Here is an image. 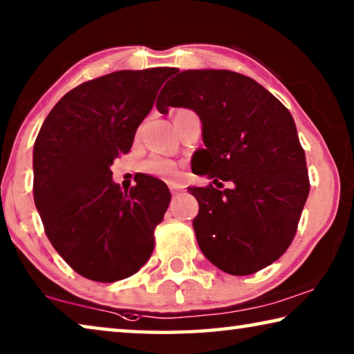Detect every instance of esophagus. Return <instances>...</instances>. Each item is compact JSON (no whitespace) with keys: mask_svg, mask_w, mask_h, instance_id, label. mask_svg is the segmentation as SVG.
I'll use <instances>...</instances> for the list:
<instances>
[{"mask_svg":"<svg viewBox=\"0 0 354 354\" xmlns=\"http://www.w3.org/2000/svg\"><path fill=\"white\" fill-rule=\"evenodd\" d=\"M168 187H170V190L173 194H176V192H179V190L183 189V186H179V184H175V183H168Z\"/></svg>","mask_w":354,"mask_h":354,"instance_id":"34e87169","label":"esophagus"}]
</instances>
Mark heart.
I'll use <instances>...</instances> for the list:
<instances>
[{
	"instance_id": "heart-1",
	"label": "heart",
	"mask_w": 354,
	"mask_h": 354,
	"mask_svg": "<svg viewBox=\"0 0 354 354\" xmlns=\"http://www.w3.org/2000/svg\"><path fill=\"white\" fill-rule=\"evenodd\" d=\"M142 170L147 173V175L160 178V179H175L178 176L176 162H173L171 159H167V157H162V156H153L149 157L148 160H145L142 165Z\"/></svg>"
}]
</instances>
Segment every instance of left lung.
<instances>
[{
    "label": "left lung",
    "instance_id": "obj_1",
    "mask_svg": "<svg viewBox=\"0 0 354 354\" xmlns=\"http://www.w3.org/2000/svg\"><path fill=\"white\" fill-rule=\"evenodd\" d=\"M170 77L157 110L186 106L203 124L205 149L194 154L192 171L217 186L233 183L187 187L200 206L192 222L200 249L232 276L258 272L290 248L310 190L293 116L238 72L171 69Z\"/></svg>",
    "mask_w": 354,
    "mask_h": 354
}]
</instances>
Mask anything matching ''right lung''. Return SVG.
<instances>
[{
  "label": "right lung",
  "instance_id": "1",
  "mask_svg": "<svg viewBox=\"0 0 354 354\" xmlns=\"http://www.w3.org/2000/svg\"><path fill=\"white\" fill-rule=\"evenodd\" d=\"M170 67L118 71L66 93L32 151L35 203L55 250L75 272L110 283L136 274L154 250L171 195L138 176L122 192L110 167L127 154Z\"/></svg>",
  "mask_w": 354,
  "mask_h": 354
}]
</instances>
